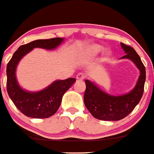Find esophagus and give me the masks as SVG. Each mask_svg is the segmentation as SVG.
I'll list each match as a JSON object with an SVG mask.
<instances>
[{
  "mask_svg": "<svg viewBox=\"0 0 154 154\" xmlns=\"http://www.w3.org/2000/svg\"><path fill=\"white\" fill-rule=\"evenodd\" d=\"M85 79V75L83 73H79L76 75V79L79 81H82Z\"/></svg>",
  "mask_w": 154,
  "mask_h": 154,
  "instance_id": "esophagus-1",
  "label": "esophagus"
}]
</instances>
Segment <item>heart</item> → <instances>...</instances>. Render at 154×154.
Returning a JSON list of instances; mask_svg holds the SVG:
<instances>
[{
	"instance_id": "b5f03b06",
	"label": "heart",
	"mask_w": 154,
	"mask_h": 154,
	"mask_svg": "<svg viewBox=\"0 0 154 154\" xmlns=\"http://www.w3.org/2000/svg\"><path fill=\"white\" fill-rule=\"evenodd\" d=\"M103 50V47L101 46L96 45V44H93V45L90 46L88 48V52L90 55H96L99 54L101 50Z\"/></svg>"
}]
</instances>
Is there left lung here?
Masks as SVG:
<instances>
[{"mask_svg":"<svg viewBox=\"0 0 154 154\" xmlns=\"http://www.w3.org/2000/svg\"><path fill=\"white\" fill-rule=\"evenodd\" d=\"M125 55L121 58L131 60L140 71L135 88L130 93L122 96H111L102 91L93 82L85 80L86 90L84 101L87 109L93 117L104 121H118L134 110L143 95L146 72L143 63L133 47L121 43Z\"/></svg>","mask_w":154,"mask_h":154,"instance_id":"1","label":"left lung"}]
</instances>
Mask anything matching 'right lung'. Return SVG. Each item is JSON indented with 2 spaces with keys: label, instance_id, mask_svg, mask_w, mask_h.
<instances>
[{
  "label": "right lung",
  "instance_id": "1",
  "mask_svg": "<svg viewBox=\"0 0 154 154\" xmlns=\"http://www.w3.org/2000/svg\"><path fill=\"white\" fill-rule=\"evenodd\" d=\"M64 41L62 38L39 39L23 44L15 52L6 66V90L15 107L22 113L35 119H45L56 112L61 104L62 96L72 84L74 78L58 80L39 92H29L19 86L15 70L20 60L33 48L53 50Z\"/></svg>",
  "mask_w": 154,
  "mask_h": 154
}]
</instances>
